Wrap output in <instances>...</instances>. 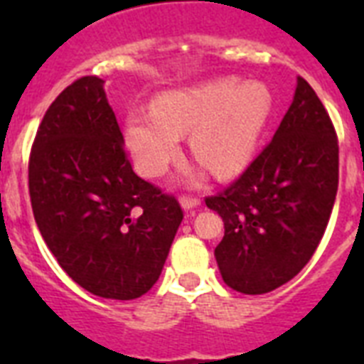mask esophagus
<instances>
[{
    "mask_svg": "<svg viewBox=\"0 0 364 364\" xmlns=\"http://www.w3.org/2000/svg\"><path fill=\"white\" fill-rule=\"evenodd\" d=\"M181 205L185 210H193V208L200 205V196H194V194H181Z\"/></svg>",
    "mask_w": 364,
    "mask_h": 364,
    "instance_id": "obj_1",
    "label": "esophagus"
}]
</instances>
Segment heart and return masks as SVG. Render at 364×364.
Returning a JSON list of instances; mask_svg holds the SVG:
<instances>
[{
    "label": "heart",
    "instance_id": "b5f03b06",
    "mask_svg": "<svg viewBox=\"0 0 364 364\" xmlns=\"http://www.w3.org/2000/svg\"><path fill=\"white\" fill-rule=\"evenodd\" d=\"M272 109L262 82L223 79L160 96L153 111L128 117L126 139L137 170L162 176L179 156L181 134L191 151L217 177H232L251 162Z\"/></svg>",
    "mask_w": 364,
    "mask_h": 364
}]
</instances>
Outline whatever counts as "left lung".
I'll return each instance as SVG.
<instances>
[{"label":"left lung","instance_id":"8db88e82","mask_svg":"<svg viewBox=\"0 0 364 364\" xmlns=\"http://www.w3.org/2000/svg\"><path fill=\"white\" fill-rule=\"evenodd\" d=\"M338 191V137L325 105L299 77L272 141L227 188L205 196L225 223L215 259L228 287L264 294L316 253Z\"/></svg>","mask_w":364,"mask_h":364}]
</instances>
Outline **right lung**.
Returning a JSON list of instances; mask_svg holds the SVG:
<instances>
[{
    "label": "right lung",
    "instance_id": "obj_1",
    "mask_svg": "<svg viewBox=\"0 0 364 364\" xmlns=\"http://www.w3.org/2000/svg\"><path fill=\"white\" fill-rule=\"evenodd\" d=\"M28 188L47 247L88 293L132 300L156 283L183 210L134 173L100 77L77 79L50 104L31 145Z\"/></svg>",
    "mask_w": 364,
    "mask_h": 364
}]
</instances>
